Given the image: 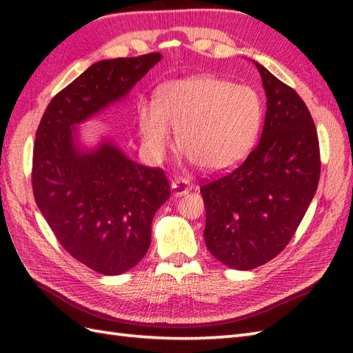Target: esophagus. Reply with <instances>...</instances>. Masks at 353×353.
I'll return each mask as SVG.
<instances>
[{"label": "esophagus", "instance_id": "34e87169", "mask_svg": "<svg viewBox=\"0 0 353 353\" xmlns=\"http://www.w3.org/2000/svg\"><path fill=\"white\" fill-rule=\"evenodd\" d=\"M171 190L176 196H183V194H188L191 191V183L185 179H179V181H174L171 183Z\"/></svg>", "mask_w": 353, "mask_h": 353}]
</instances>
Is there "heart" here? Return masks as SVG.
<instances>
[{
  "label": "heart",
  "mask_w": 353,
  "mask_h": 353,
  "mask_svg": "<svg viewBox=\"0 0 353 353\" xmlns=\"http://www.w3.org/2000/svg\"><path fill=\"white\" fill-rule=\"evenodd\" d=\"M262 121V104L250 86L214 76L174 80L163 85L156 104L138 106L142 144L156 161L172 147L208 172L236 167L252 152Z\"/></svg>",
  "instance_id": "heart-1"
}]
</instances>
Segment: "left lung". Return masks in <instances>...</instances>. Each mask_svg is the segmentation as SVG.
<instances>
[{"label": "left lung", "instance_id": "8db88e82", "mask_svg": "<svg viewBox=\"0 0 353 353\" xmlns=\"http://www.w3.org/2000/svg\"><path fill=\"white\" fill-rule=\"evenodd\" d=\"M267 95L261 141L236 168L201 182L205 241L224 265L267 264L294 236L320 179L316 124L294 89L256 63Z\"/></svg>", "mask_w": 353, "mask_h": 353}]
</instances>
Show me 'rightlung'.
Listing matches in <instances>:
<instances>
[{
  "label": "right lung",
  "mask_w": 353,
  "mask_h": 353,
  "mask_svg": "<svg viewBox=\"0 0 353 353\" xmlns=\"http://www.w3.org/2000/svg\"><path fill=\"white\" fill-rule=\"evenodd\" d=\"M161 59L148 52L91 65L52 97L36 130V203L63 249L97 273H124L144 258L170 183L162 168L127 159L110 142L77 152L72 127L121 100Z\"/></svg>",
  "instance_id": "right-lung-1"
}]
</instances>
